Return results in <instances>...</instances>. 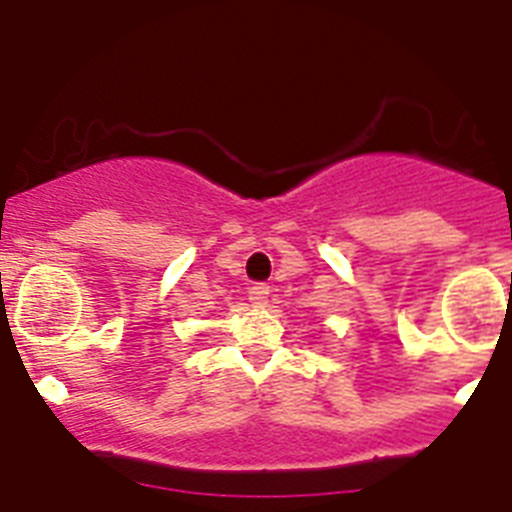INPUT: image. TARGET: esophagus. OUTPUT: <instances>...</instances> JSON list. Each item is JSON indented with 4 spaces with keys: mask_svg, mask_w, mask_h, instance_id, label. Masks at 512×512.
I'll return each mask as SVG.
<instances>
[{
    "mask_svg": "<svg viewBox=\"0 0 512 512\" xmlns=\"http://www.w3.org/2000/svg\"><path fill=\"white\" fill-rule=\"evenodd\" d=\"M269 292V284H253V287L248 289V300L256 307H264L266 302H269Z\"/></svg>",
    "mask_w": 512,
    "mask_h": 512,
    "instance_id": "esophagus-1",
    "label": "esophagus"
}]
</instances>
